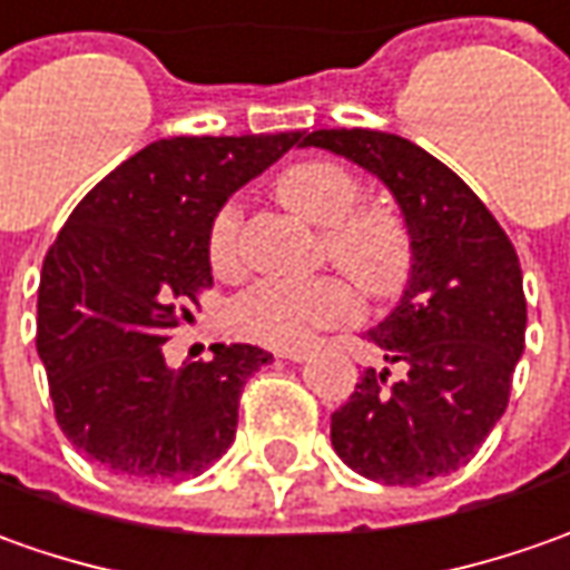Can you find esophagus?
Returning a JSON list of instances; mask_svg holds the SVG:
<instances>
[{
  "instance_id": "1",
  "label": "esophagus",
  "mask_w": 570,
  "mask_h": 570,
  "mask_svg": "<svg viewBox=\"0 0 570 570\" xmlns=\"http://www.w3.org/2000/svg\"><path fill=\"white\" fill-rule=\"evenodd\" d=\"M282 357L297 364V361H304V357H307V347H288V351H282Z\"/></svg>"
}]
</instances>
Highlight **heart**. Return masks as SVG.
<instances>
[{
    "mask_svg": "<svg viewBox=\"0 0 570 570\" xmlns=\"http://www.w3.org/2000/svg\"><path fill=\"white\" fill-rule=\"evenodd\" d=\"M276 197L320 228V247L366 297H392L404 288L414 266L411 232L385 206H354L361 197L357 178L332 163H294L276 178ZM238 206L216 213L209 228V259L216 269H232L238 254ZM357 316V301L342 278L320 276L307 282L269 278L235 297L228 307L232 330L269 347H297L313 332L342 326Z\"/></svg>",
    "mask_w": 570,
    "mask_h": 570,
    "instance_id": "heart-1",
    "label": "heart"
}]
</instances>
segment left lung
Segmentation results:
<instances>
[{
    "mask_svg": "<svg viewBox=\"0 0 570 570\" xmlns=\"http://www.w3.org/2000/svg\"><path fill=\"white\" fill-rule=\"evenodd\" d=\"M301 147L345 156L401 206L414 244L407 288L366 342L402 380L364 370L332 414V449L385 487H420L468 464L505 414L524 354L521 263L502 225L445 163L399 134L323 128Z\"/></svg>",
    "mask_w": 570,
    "mask_h": 570,
    "instance_id": "1",
    "label": "left lung"
}]
</instances>
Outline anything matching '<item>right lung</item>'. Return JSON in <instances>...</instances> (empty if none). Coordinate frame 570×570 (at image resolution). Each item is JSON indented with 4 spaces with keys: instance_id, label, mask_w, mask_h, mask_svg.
Here are the masks:
<instances>
[{
    "instance_id": "1",
    "label": "right lung",
    "mask_w": 570,
    "mask_h": 570,
    "mask_svg": "<svg viewBox=\"0 0 570 570\" xmlns=\"http://www.w3.org/2000/svg\"><path fill=\"white\" fill-rule=\"evenodd\" d=\"M304 131L166 137L109 171L49 247L37 354L68 442L109 473L178 483L216 464L238 430L247 376L273 354L213 345L171 370L163 345L213 285L209 228L225 200Z\"/></svg>"
}]
</instances>
